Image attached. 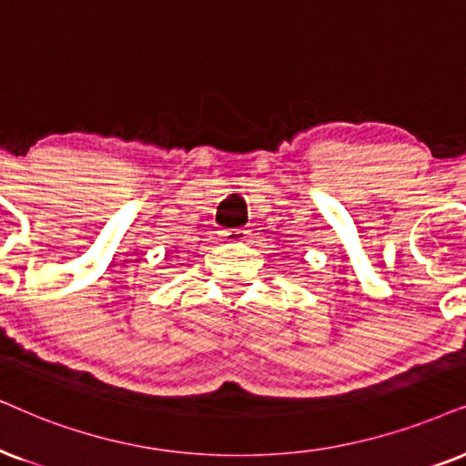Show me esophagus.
Instances as JSON below:
<instances>
[{
	"label": "esophagus",
	"instance_id": "1",
	"mask_svg": "<svg viewBox=\"0 0 466 466\" xmlns=\"http://www.w3.org/2000/svg\"><path fill=\"white\" fill-rule=\"evenodd\" d=\"M221 245L226 247H240L247 240V229L237 228V229H226V232H219Z\"/></svg>",
	"mask_w": 466,
	"mask_h": 466
}]
</instances>
